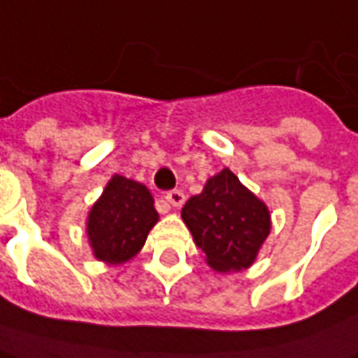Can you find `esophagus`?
<instances>
[{"instance_id": "34e87169", "label": "esophagus", "mask_w": 358, "mask_h": 358, "mask_svg": "<svg viewBox=\"0 0 358 358\" xmlns=\"http://www.w3.org/2000/svg\"><path fill=\"white\" fill-rule=\"evenodd\" d=\"M166 201H169L172 207H180V205H184V201H186V196H184L182 189H171V192L166 194Z\"/></svg>"}]
</instances>
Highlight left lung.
<instances>
[{"label": "left lung", "mask_w": 358, "mask_h": 358, "mask_svg": "<svg viewBox=\"0 0 358 358\" xmlns=\"http://www.w3.org/2000/svg\"><path fill=\"white\" fill-rule=\"evenodd\" d=\"M182 219L217 271H240L254 264L269 234V211L229 169L207 180L199 196L189 197Z\"/></svg>", "instance_id": "left-lung-1"}]
</instances>
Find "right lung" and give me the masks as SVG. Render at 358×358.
<instances>
[{
	"label": "right lung",
	"instance_id": "right-lung-1",
	"mask_svg": "<svg viewBox=\"0 0 358 358\" xmlns=\"http://www.w3.org/2000/svg\"><path fill=\"white\" fill-rule=\"evenodd\" d=\"M157 221L159 213L149 189L116 174L89 213L87 232L94 256L108 264H124L141 250Z\"/></svg>",
	"mask_w": 358,
	"mask_h": 358
}]
</instances>
